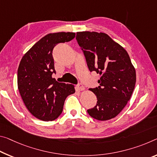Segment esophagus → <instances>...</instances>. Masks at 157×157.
Listing matches in <instances>:
<instances>
[{
    "label": "esophagus",
    "instance_id": "34e87169",
    "mask_svg": "<svg viewBox=\"0 0 157 157\" xmlns=\"http://www.w3.org/2000/svg\"><path fill=\"white\" fill-rule=\"evenodd\" d=\"M78 88L79 90H80V91H84V86L82 85V84H81V83H79L78 84Z\"/></svg>",
    "mask_w": 157,
    "mask_h": 157
}]
</instances>
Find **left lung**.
<instances>
[{
	"mask_svg": "<svg viewBox=\"0 0 157 157\" xmlns=\"http://www.w3.org/2000/svg\"><path fill=\"white\" fill-rule=\"evenodd\" d=\"M76 40L89 71L101 75L99 86L90 89L97 103L88 114L100 121L115 117L130 100L136 82V70L127 52L104 33L78 32Z\"/></svg>",
	"mask_w": 157,
	"mask_h": 157,
	"instance_id": "left-lung-1",
	"label": "left lung"
}]
</instances>
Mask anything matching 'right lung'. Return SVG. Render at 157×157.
I'll use <instances>...</instances> for the list:
<instances>
[{
	"label": "right lung",
	"instance_id": "right-lung-1",
	"mask_svg": "<svg viewBox=\"0 0 157 157\" xmlns=\"http://www.w3.org/2000/svg\"><path fill=\"white\" fill-rule=\"evenodd\" d=\"M75 33L47 34L22 57L17 71L18 89L25 105L35 117L53 121L61 114L64 101L75 92L73 84L58 82L52 52L56 44L73 40Z\"/></svg>",
	"mask_w": 157,
	"mask_h": 157
}]
</instances>
